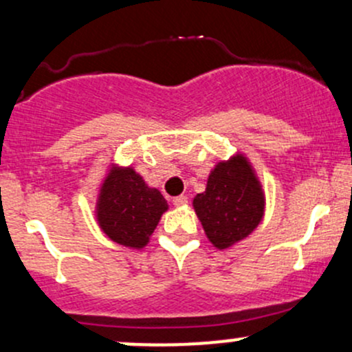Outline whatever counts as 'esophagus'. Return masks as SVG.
Instances as JSON below:
<instances>
[{"label":"esophagus","mask_w":352,"mask_h":352,"mask_svg":"<svg viewBox=\"0 0 352 352\" xmlns=\"http://www.w3.org/2000/svg\"><path fill=\"white\" fill-rule=\"evenodd\" d=\"M187 195H179V197H173V200H172V202H173V206H177V207H179V206H185V204H187Z\"/></svg>","instance_id":"obj_1"}]
</instances>
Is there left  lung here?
<instances>
[{
  "mask_svg": "<svg viewBox=\"0 0 352 352\" xmlns=\"http://www.w3.org/2000/svg\"><path fill=\"white\" fill-rule=\"evenodd\" d=\"M194 208L217 249H227L252 232L264 215V194L245 157L235 155L215 165L206 192L194 199Z\"/></svg>",
  "mask_w": 352,
  "mask_h": 352,
  "instance_id": "left-lung-1",
  "label": "left lung"
}]
</instances>
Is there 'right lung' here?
I'll return each mask as SVG.
<instances>
[{
  "label": "right lung",
  "mask_w": 352,
  "mask_h": 352,
  "mask_svg": "<svg viewBox=\"0 0 352 352\" xmlns=\"http://www.w3.org/2000/svg\"><path fill=\"white\" fill-rule=\"evenodd\" d=\"M167 208L164 195L150 188L133 168H115L102 185L96 217L111 241L142 249Z\"/></svg>",
  "instance_id": "right-lung-1"
}]
</instances>
